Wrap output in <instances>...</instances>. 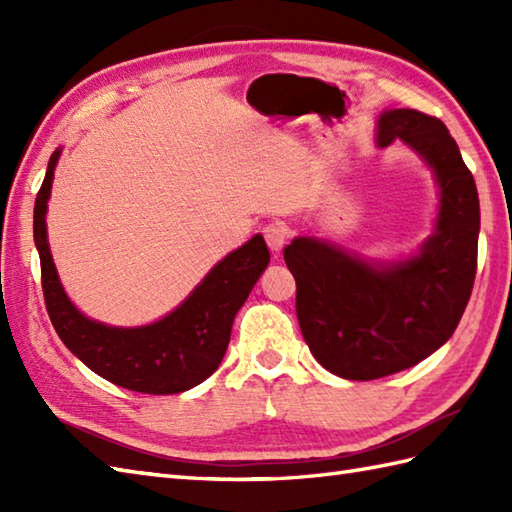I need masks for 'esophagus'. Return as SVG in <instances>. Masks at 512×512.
<instances>
[{
	"label": "esophagus",
	"mask_w": 512,
	"mask_h": 512,
	"mask_svg": "<svg viewBox=\"0 0 512 512\" xmlns=\"http://www.w3.org/2000/svg\"><path fill=\"white\" fill-rule=\"evenodd\" d=\"M264 237H266L268 248L273 250V253H279V250L286 246L288 237H290V231H288L286 224L273 222V224H266L264 226Z\"/></svg>",
	"instance_id": "obj_1"
}]
</instances>
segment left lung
I'll use <instances>...</instances> for the list:
<instances>
[{
	"instance_id": "obj_1",
	"label": "left lung",
	"mask_w": 512,
	"mask_h": 512,
	"mask_svg": "<svg viewBox=\"0 0 512 512\" xmlns=\"http://www.w3.org/2000/svg\"><path fill=\"white\" fill-rule=\"evenodd\" d=\"M405 140L436 171L440 215L420 255L374 268L321 239L297 237L284 259L297 281V319L328 372L374 380L402 372L451 339L477 270L480 198L449 129L418 110L378 118V145Z\"/></svg>"
}]
</instances>
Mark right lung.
I'll return each instance as SVG.
<instances>
[{"label":"right lung","mask_w":512,"mask_h":512,"mask_svg":"<svg viewBox=\"0 0 512 512\" xmlns=\"http://www.w3.org/2000/svg\"><path fill=\"white\" fill-rule=\"evenodd\" d=\"M59 151L48 162L35 200V244L48 317L65 347L94 374L140 394H180L209 378L222 363L237 310L264 273L270 253L262 235L217 264L169 317L145 328H110L76 310L59 284L48 239L46 209Z\"/></svg>","instance_id":"1"}]
</instances>
